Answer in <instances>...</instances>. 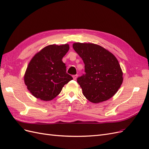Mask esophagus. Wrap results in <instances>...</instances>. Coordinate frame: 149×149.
I'll use <instances>...</instances> for the list:
<instances>
[{
    "label": "esophagus",
    "instance_id": "obj_1",
    "mask_svg": "<svg viewBox=\"0 0 149 149\" xmlns=\"http://www.w3.org/2000/svg\"><path fill=\"white\" fill-rule=\"evenodd\" d=\"M77 77H78V74H74V75L73 76V79H74V80L76 79V78H77Z\"/></svg>",
    "mask_w": 149,
    "mask_h": 149
}]
</instances>
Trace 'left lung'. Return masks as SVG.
<instances>
[{"label": "left lung", "instance_id": "8db88e82", "mask_svg": "<svg viewBox=\"0 0 149 149\" xmlns=\"http://www.w3.org/2000/svg\"><path fill=\"white\" fill-rule=\"evenodd\" d=\"M73 48L84 63V72L77 78L83 95L94 103L113 96L123 83V71L113 54L97 45L75 43Z\"/></svg>", "mask_w": 149, "mask_h": 149}]
</instances>
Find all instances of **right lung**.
Masks as SVG:
<instances>
[{"label":"right lung","instance_id":"right-lung-1","mask_svg":"<svg viewBox=\"0 0 149 149\" xmlns=\"http://www.w3.org/2000/svg\"><path fill=\"white\" fill-rule=\"evenodd\" d=\"M70 49L68 44L50 45L33 57L26 68L24 81L32 95L43 101L56 97L64 85L73 79L66 73L62 58Z\"/></svg>","mask_w":149,"mask_h":149}]
</instances>
